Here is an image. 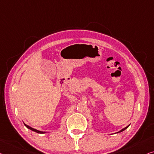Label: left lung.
I'll return each mask as SVG.
<instances>
[{"label":"left lung","instance_id":"8db88e82","mask_svg":"<svg viewBox=\"0 0 154 154\" xmlns=\"http://www.w3.org/2000/svg\"><path fill=\"white\" fill-rule=\"evenodd\" d=\"M129 125H128V126H127V127H126L125 128H122V130H120V131H118V133H120V132H122V131H125V129H127V128H128V127H129Z\"/></svg>","mask_w":154,"mask_h":154}]
</instances>
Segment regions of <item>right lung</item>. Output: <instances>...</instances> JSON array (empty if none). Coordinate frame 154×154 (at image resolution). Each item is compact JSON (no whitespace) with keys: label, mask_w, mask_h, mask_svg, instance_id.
I'll use <instances>...</instances> for the list:
<instances>
[{"label":"right lung","mask_w":154,"mask_h":154,"mask_svg":"<svg viewBox=\"0 0 154 154\" xmlns=\"http://www.w3.org/2000/svg\"><path fill=\"white\" fill-rule=\"evenodd\" d=\"M23 123H24V122H23ZM24 125H25V126H26V127L27 128H29V129L33 131H34V132L38 133V134H45V133H47L46 131H38V130H37V129H35V128H32V127H29V126L27 125L26 124H25V123H24Z\"/></svg>","instance_id":"add662e5"}]
</instances>
